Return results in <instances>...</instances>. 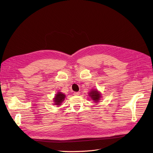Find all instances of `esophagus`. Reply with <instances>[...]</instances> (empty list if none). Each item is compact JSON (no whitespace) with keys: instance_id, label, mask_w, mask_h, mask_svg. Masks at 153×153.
Wrapping results in <instances>:
<instances>
[{"instance_id":"obj_1","label":"esophagus","mask_w":153,"mask_h":153,"mask_svg":"<svg viewBox=\"0 0 153 153\" xmlns=\"http://www.w3.org/2000/svg\"><path fill=\"white\" fill-rule=\"evenodd\" d=\"M79 94H80L79 93V92H74V95H79Z\"/></svg>"}]
</instances>
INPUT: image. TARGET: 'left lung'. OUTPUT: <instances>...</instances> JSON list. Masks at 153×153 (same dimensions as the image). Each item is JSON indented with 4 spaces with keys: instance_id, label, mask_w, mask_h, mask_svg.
I'll return each mask as SVG.
<instances>
[{
    "instance_id": "left-lung-1",
    "label": "left lung",
    "mask_w": 153,
    "mask_h": 153,
    "mask_svg": "<svg viewBox=\"0 0 153 153\" xmlns=\"http://www.w3.org/2000/svg\"><path fill=\"white\" fill-rule=\"evenodd\" d=\"M89 97L94 101L95 103H98L100 100V98L101 97V93L97 90H92L89 93Z\"/></svg>"
}]
</instances>
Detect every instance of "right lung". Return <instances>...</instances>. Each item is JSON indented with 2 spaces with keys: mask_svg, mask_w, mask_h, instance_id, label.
<instances>
[{
  "mask_svg": "<svg viewBox=\"0 0 153 153\" xmlns=\"http://www.w3.org/2000/svg\"><path fill=\"white\" fill-rule=\"evenodd\" d=\"M65 94H64L63 93H62V92H58L55 96V98H53V101H54V105H57L59 106L60 105L62 104V103L64 101L65 98Z\"/></svg>",
  "mask_w": 153,
  "mask_h": 153,
  "instance_id": "1",
  "label": "right lung"
}]
</instances>
